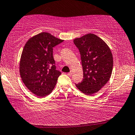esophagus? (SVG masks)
<instances>
[{
  "label": "esophagus",
  "mask_w": 135,
  "mask_h": 135,
  "mask_svg": "<svg viewBox=\"0 0 135 135\" xmlns=\"http://www.w3.org/2000/svg\"><path fill=\"white\" fill-rule=\"evenodd\" d=\"M72 74H73V73H72L71 71H70V73H68L67 75H68V76H72Z\"/></svg>",
  "instance_id": "esophagus-1"
}]
</instances>
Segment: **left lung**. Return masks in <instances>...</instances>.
<instances>
[{
  "label": "left lung",
  "mask_w": 135,
  "mask_h": 135,
  "mask_svg": "<svg viewBox=\"0 0 135 135\" xmlns=\"http://www.w3.org/2000/svg\"><path fill=\"white\" fill-rule=\"evenodd\" d=\"M73 42L80 53L83 71V80L76 86L84 94L92 95L110 79L113 54L107 43L94 34L88 33Z\"/></svg>",
  "instance_id": "1"
}]
</instances>
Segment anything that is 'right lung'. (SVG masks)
<instances>
[{
    "label": "right lung",
    "instance_id": "right-lung-1",
    "mask_svg": "<svg viewBox=\"0 0 135 135\" xmlns=\"http://www.w3.org/2000/svg\"><path fill=\"white\" fill-rule=\"evenodd\" d=\"M64 40L47 32L30 38L22 50L20 74L28 89L39 97L50 94L61 73L56 70L53 47Z\"/></svg>",
    "mask_w": 135,
    "mask_h": 135
}]
</instances>
